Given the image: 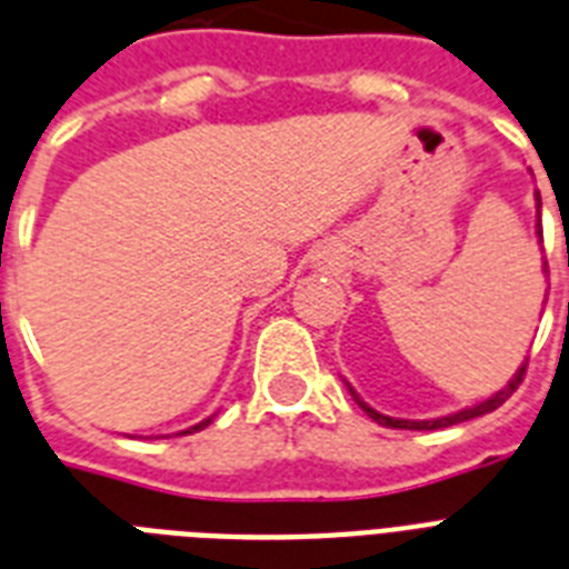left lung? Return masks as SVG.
<instances>
[{"mask_svg": "<svg viewBox=\"0 0 569 569\" xmlns=\"http://www.w3.org/2000/svg\"><path fill=\"white\" fill-rule=\"evenodd\" d=\"M538 210H540V196H538ZM538 239H540V242H543V230H540V224H538ZM543 271H547V262H543ZM547 274H549V271H547ZM523 373H526V362H523V368H520V371H517L515 377H511L509 386H506V389H502V391H497V395L488 397V400H482V403L470 406V409H461V412L447 415V418H436V420H400V418H389V415H380V412H377V409H371V406L365 403L362 397H359L357 391L350 389V386H348V389H350V395H353V400H357V403H359V409H362V412L368 415V418H371V420H377L380 427H391V429H445V427H452V423H465V420L479 418V415H488V412H493V409H500V406L506 403V400H509L511 395H515L517 386L523 382Z\"/></svg>", "mask_w": 569, "mask_h": 569, "instance_id": "left-lung-1", "label": "left lung"}]
</instances>
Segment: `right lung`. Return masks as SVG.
<instances>
[{
    "label": "right lung",
    "mask_w": 569,
    "mask_h": 569,
    "mask_svg": "<svg viewBox=\"0 0 569 569\" xmlns=\"http://www.w3.org/2000/svg\"><path fill=\"white\" fill-rule=\"evenodd\" d=\"M212 418H216V415H212ZM212 418H204L201 420V423H196V427H189V429H183V432H198V429H204V427H210V420Z\"/></svg>",
    "instance_id": "1"
}]
</instances>
